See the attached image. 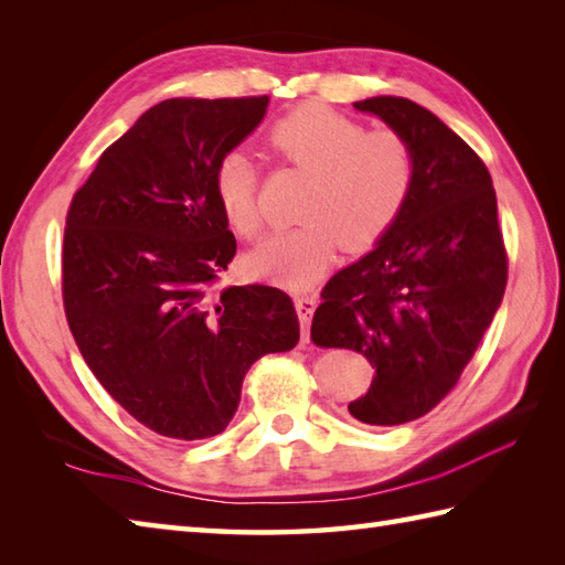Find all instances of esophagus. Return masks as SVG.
Listing matches in <instances>:
<instances>
[{"label": "esophagus", "instance_id": "obj_1", "mask_svg": "<svg viewBox=\"0 0 565 565\" xmlns=\"http://www.w3.org/2000/svg\"><path fill=\"white\" fill-rule=\"evenodd\" d=\"M316 306H318V298L316 296H298L296 298V313H298V320H301L303 340H308L310 318H313V313H316Z\"/></svg>", "mask_w": 565, "mask_h": 565}]
</instances>
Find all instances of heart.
<instances>
[{
	"label": "heart",
	"mask_w": 565,
	"mask_h": 565,
	"mask_svg": "<svg viewBox=\"0 0 565 565\" xmlns=\"http://www.w3.org/2000/svg\"><path fill=\"white\" fill-rule=\"evenodd\" d=\"M267 142L284 162L310 174L301 203L306 223L249 255L252 271L289 289L313 286L342 245L350 252L374 247L413 196L415 150L393 128L366 130L330 106L308 104L276 121ZM213 189L233 231L257 237L264 213L255 164L243 152L223 154Z\"/></svg>",
	"instance_id": "b5f03b06"
}]
</instances>
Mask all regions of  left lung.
<instances>
[{"mask_svg": "<svg viewBox=\"0 0 565 565\" xmlns=\"http://www.w3.org/2000/svg\"><path fill=\"white\" fill-rule=\"evenodd\" d=\"M354 109L411 140L415 189L386 237L326 284L310 340L369 359L376 376L350 413L391 427L427 415L461 379L505 294L508 252L488 167L449 126L403 97Z\"/></svg>", "mask_w": 565, "mask_h": 565, "instance_id": "8db88e82", "label": "left lung"}]
</instances>
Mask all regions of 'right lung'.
<instances>
[{
  "mask_svg": "<svg viewBox=\"0 0 565 565\" xmlns=\"http://www.w3.org/2000/svg\"><path fill=\"white\" fill-rule=\"evenodd\" d=\"M267 104L160 102L102 152L70 203V332L106 393L162 437L221 435L249 366L301 338L281 289H213L237 249L215 199V164L259 126Z\"/></svg>",
  "mask_w": 565,
  "mask_h": 565,
  "instance_id": "1",
  "label": "right lung"
}]
</instances>
